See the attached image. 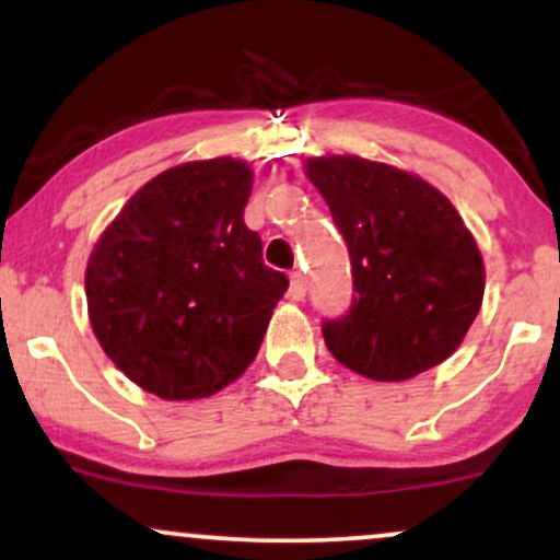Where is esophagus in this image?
Listing matches in <instances>:
<instances>
[{"label": "esophagus", "mask_w": 560, "mask_h": 560, "mask_svg": "<svg viewBox=\"0 0 560 560\" xmlns=\"http://www.w3.org/2000/svg\"><path fill=\"white\" fill-rule=\"evenodd\" d=\"M305 292H307V281L305 276H302L300 271H292L289 273V298L292 300H305Z\"/></svg>", "instance_id": "obj_1"}]
</instances>
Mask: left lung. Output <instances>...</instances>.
I'll return each mask as SVG.
<instances>
[{
    "mask_svg": "<svg viewBox=\"0 0 560 560\" xmlns=\"http://www.w3.org/2000/svg\"><path fill=\"white\" fill-rule=\"evenodd\" d=\"M305 176L352 266L350 311L324 324L331 355L374 382L447 361L485 298V260L453 202L416 173L358 155L311 158Z\"/></svg>",
    "mask_w": 560,
    "mask_h": 560,
    "instance_id": "obj_1",
    "label": "left lung"
}]
</instances>
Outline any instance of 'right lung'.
Listing matches in <instances>:
<instances>
[{"instance_id": "right-lung-1", "label": "right lung", "mask_w": 560, "mask_h": 560, "mask_svg": "<svg viewBox=\"0 0 560 560\" xmlns=\"http://www.w3.org/2000/svg\"><path fill=\"white\" fill-rule=\"evenodd\" d=\"M253 168L182 163L147 182L102 231L86 262L96 342L141 389L199 400L258 355L289 279L244 226Z\"/></svg>"}]
</instances>
